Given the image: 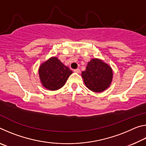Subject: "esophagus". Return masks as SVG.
<instances>
[{"instance_id": "esophagus-1", "label": "esophagus", "mask_w": 146, "mask_h": 146, "mask_svg": "<svg viewBox=\"0 0 146 146\" xmlns=\"http://www.w3.org/2000/svg\"><path fill=\"white\" fill-rule=\"evenodd\" d=\"M74 72L76 73H79L80 72V69H76V70H74Z\"/></svg>"}]
</instances>
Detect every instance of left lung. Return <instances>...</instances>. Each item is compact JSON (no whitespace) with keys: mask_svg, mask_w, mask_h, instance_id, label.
I'll return each instance as SVG.
<instances>
[{"mask_svg":"<svg viewBox=\"0 0 146 146\" xmlns=\"http://www.w3.org/2000/svg\"><path fill=\"white\" fill-rule=\"evenodd\" d=\"M84 82L89 90L100 93L110 86L113 79L111 68L102 60L93 58L88 63L86 70L82 72Z\"/></svg>","mask_w":146,"mask_h":146,"instance_id":"left-lung-1","label":"left lung"}]
</instances>
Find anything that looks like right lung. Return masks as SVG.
I'll return each instance as SVG.
<instances>
[{
    "mask_svg": "<svg viewBox=\"0 0 146 146\" xmlns=\"http://www.w3.org/2000/svg\"><path fill=\"white\" fill-rule=\"evenodd\" d=\"M72 73L70 68L55 56L41 64L38 69L42 84L51 91L57 90L62 87Z\"/></svg>",
    "mask_w": 146,
    "mask_h": 146,
    "instance_id": "add662e5",
    "label": "right lung"
}]
</instances>
